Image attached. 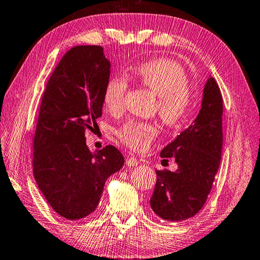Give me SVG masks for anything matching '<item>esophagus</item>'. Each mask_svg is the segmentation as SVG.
Here are the masks:
<instances>
[{
	"label": "esophagus",
	"instance_id": "1",
	"mask_svg": "<svg viewBox=\"0 0 260 260\" xmlns=\"http://www.w3.org/2000/svg\"><path fill=\"white\" fill-rule=\"evenodd\" d=\"M126 164L128 165V167H137V164H139V159H137L134 155H127Z\"/></svg>",
	"mask_w": 260,
	"mask_h": 260
}]
</instances>
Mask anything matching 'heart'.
<instances>
[{
  "label": "heart",
  "instance_id": "1",
  "mask_svg": "<svg viewBox=\"0 0 260 260\" xmlns=\"http://www.w3.org/2000/svg\"><path fill=\"white\" fill-rule=\"evenodd\" d=\"M134 77L156 98L155 110L164 125L176 127L189 115L192 105V90L184 68L171 59H155L141 64ZM127 81L121 77H112L104 89V105L110 113L123 109ZM118 139L136 151L144 150L157 135L152 123L129 119L117 132Z\"/></svg>",
  "mask_w": 260,
  "mask_h": 260
}]
</instances>
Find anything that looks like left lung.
Instances as JSON below:
<instances>
[{
    "mask_svg": "<svg viewBox=\"0 0 260 260\" xmlns=\"http://www.w3.org/2000/svg\"><path fill=\"white\" fill-rule=\"evenodd\" d=\"M222 112L221 91L214 78H209L197 118L159 154L174 157L179 165L175 172L156 170L150 204L159 218L184 221L206 203L221 159Z\"/></svg>",
    "mask_w": 260,
    "mask_h": 260,
    "instance_id": "1",
    "label": "left lung"
}]
</instances>
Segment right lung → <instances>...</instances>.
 Returning <instances> with one entry per match:
<instances>
[{
	"instance_id": "1",
	"label": "right lung",
	"mask_w": 260,
	"mask_h": 260,
	"mask_svg": "<svg viewBox=\"0 0 260 260\" xmlns=\"http://www.w3.org/2000/svg\"><path fill=\"white\" fill-rule=\"evenodd\" d=\"M110 62L101 46H77L66 52L42 96L33 137V175L51 208L79 220L95 211L105 182L124 165L113 145L91 153L86 132L103 113Z\"/></svg>"
}]
</instances>
